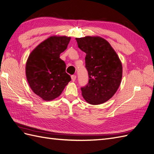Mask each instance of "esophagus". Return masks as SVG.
Instances as JSON below:
<instances>
[{
	"label": "esophagus",
	"mask_w": 154,
	"mask_h": 154,
	"mask_svg": "<svg viewBox=\"0 0 154 154\" xmlns=\"http://www.w3.org/2000/svg\"><path fill=\"white\" fill-rule=\"evenodd\" d=\"M71 79H72V82H74V81L76 80V75H72L71 76Z\"/></svg>",
	"instance_id": "34e87169"
}]
</instances>
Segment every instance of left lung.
<instances>
[{
	"instance_id": "left-lung-1",
	"label": "left lung",
	"mask_w": 154,
	"mask_h": 154,
	"mask_svg": "<svg viewBox=\"0 0 154 154\" xmlns=\"http://www.w3.org/2000/svg\"><path fill=\"white\" fill-rule=\"evenodd\" d=\"M78 48L86 53L85 68L89 81L81 87L85 101L97 105L109 100L121 82L122 66L117 53L100 37L76 38Z\"/></svg>"
}]
</instances>
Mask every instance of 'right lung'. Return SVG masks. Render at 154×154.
<instances>
[{
    "label": "right lung",
    "mask_w": 154,
    "mask_h": 154,
    "mask_svg": "<svg viewBox=\"0 0 154 154\" xmlns=\"http://www.w3.org/2000/svg\"><path fill=\"white\" fill-rule=\"evenodd\" d=\"M70 40V37H50L29 55L26 64L28 82L34 93L45 101L59 97L71 80L65 72V62L60 58Z\"/></svg>",
    "instance_id": "1"
}]
</instances>
